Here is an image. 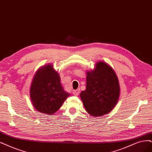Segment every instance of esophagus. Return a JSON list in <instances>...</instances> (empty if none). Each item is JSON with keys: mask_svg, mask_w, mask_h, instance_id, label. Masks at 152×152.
<instances>
[{"mask_svg": "<svg viewBox=\"0 0 152 152\" xmlns=\"http://www.w3.org/2000/svg\"><path fill=\"white\" fill-rule=\"evenodd\" d=\"M80 93V89H76V90H75L74 91H73V94L75 95V96H77L78 94H79Z\"/></svg>", "mask_w": 152, "mask_h": 152, "instance_id": "1", "label": "esophagus"}]
</instances>
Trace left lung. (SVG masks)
Segmentation results:
<instances>
[{
  "mask_svg": "<svg viewBox=\"0 0 152 152\" xmlns=\"http://www.w3.org/2000/svg\"><path fill=\"white\" fill-rule=\"evenodd\" d=\"M86 89L80 98L86 111L93 116H101L113 110L120 94L118 78L114 69L99 61L93 69L86 72Z\"/></svg>",
  "mask_w": 152,
  "mask_h": 152,
  "instance_id": "obj_1",
  "label": "left lung"
}]
</instances>
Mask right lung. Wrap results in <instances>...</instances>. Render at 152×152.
Instances as JSON below:
<instances>
[{"instance_id":"right-lung-1","label":"right lung","mask_w":152,"mask_h":152,"mask_svg":"<svg viewBox=\"0 0 152 152\" xmlns=\"http://www.w3.org/2000/svg\"><path fill=\"white\" fill-rule=\"evenodd\" d=\"M29 94L34 108L40 113L50 115L54 114L70 96L64 90L59 73L51 64L44 65L36 71Z\"/></svg>"}]
</instances>
